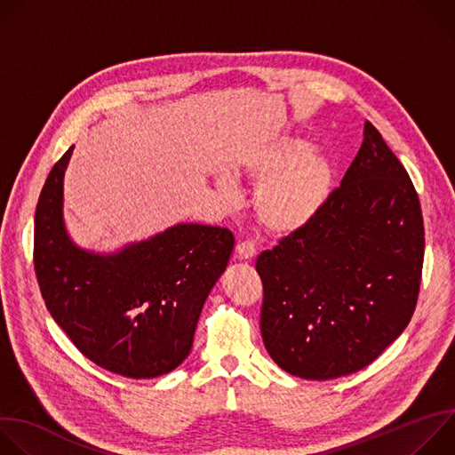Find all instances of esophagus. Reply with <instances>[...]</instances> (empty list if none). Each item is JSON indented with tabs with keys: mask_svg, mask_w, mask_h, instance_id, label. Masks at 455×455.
<instances>
[{
	"mask_svg": "<svg viewBox=\"0 0 455 455\" xmlns=\"http://www.w3.org/2000/svg\"><path fill=\"white\" fill-rule=\"evenodd\" d=\"M235 253L239 259H243V261H250L251 257H255V246L251 241H241L235 246Z\"/></svg>",
	"mask_w": 455,
	"mask_h": 455,
	"instance_id": "obj_1",
	"label": "esophagus"
}]
</instances>
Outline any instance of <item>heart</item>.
<instances>
[{
  "mask_svg": "<svg viewBox=\"0 0 455 455\" xmlns=\"http://www.w3.org/2000/svg\"><path fill=\"white\" fill-rule=\"evenodd\" d=\"M304 149L302 140L281 137L243 162L248 178L259 183L253 194L255 218L274 237L302 232L330 200L335 181L331 162ZM218 187L228 202L239 200V185L230 174H221Z\"/></svg>",
  "mask_w": 455,
  "mask_h": 455,
  "instance_id": "1",
  "label": "heart"
}]
</instances>
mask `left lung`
<instances>
[{"label":"left lung","instance_id":"8db88e82","mask_svg":"<svg viewBox=\"0 0 455 455\" xmlns=\"http://www.w3.org/2000/svg\"><path fill=\"white\" fill-rule=\"evenodd\" d=\"M425 253L418 192L378 129L316 220L257 257L261 335L272 360L306 379L374 362L416 309Z\"/></svg>","mask_w":455,"mask_h":455}]
</instances>
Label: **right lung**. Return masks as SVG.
Listing matches in <instances>:
<instances>
[{
    "label": "right lung",
    "mask_w": 455,
    "mask_h": 455,
    "mask_svg": "<svg viewBox=\"0 0 455 455\" xmlns=\"http://www.w3.org/2000/svg\"><path fill=\"white\" fill-rule=\"evenodd\" d=\"M72 149L52 167L36 207L34 268L44 304L93 363L137 379L171 372L190 353L234 235L181 223L116 253L76 246L62 221V178Z\"/></svg>",
    "instance_id": "obj_1"
}]
</instances>
